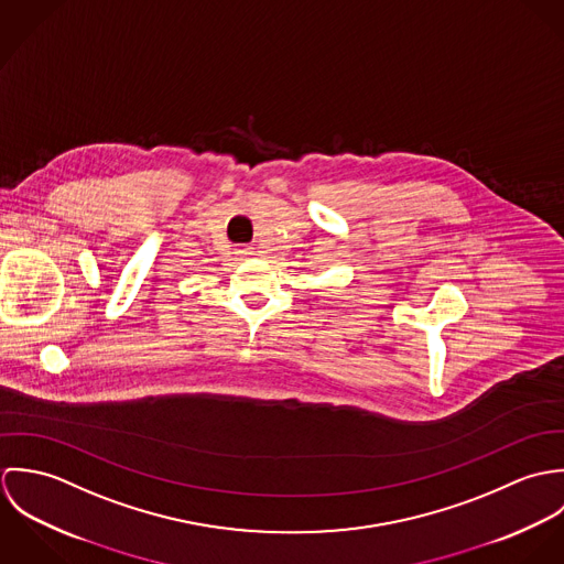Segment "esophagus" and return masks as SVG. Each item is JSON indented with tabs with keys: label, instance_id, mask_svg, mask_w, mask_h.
<instances>
[{
	"label": "esophagus",
	"instance_id": "34e87169",
	"mask_svg": "<svg viewBox=\"0 0 564 564\" xmlns=\"http://www.w3.org/2000/svg\"><path fill=\"white\" fill-rule=\"evenodd\" d=\"M241 253H245V256H249V253H253V251H251V247H242Z\"/></svg>",
	"mask_w": 564,
	"mask_h": 564
}]
</instances>
